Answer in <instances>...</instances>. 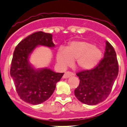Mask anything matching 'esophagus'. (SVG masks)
Listing matches in <instances>:
<instances>
[{
    "instance_id": "34e87169",
    "label": "esophagus",
    "mask_w": 127,
    "mask_h": 127,
    "mask_svg": "<svg viewBox=\"0 0 127 127\" xmlns=\"http://www.w3.org/2000/svg\"><path fill=\"white\" fill-rule=\"evenodd\" d=\"M72 75H73V73H71L70 71H66L63 77V78H68L69 77L71 76Z\"/></svg>"
}]
</instances>
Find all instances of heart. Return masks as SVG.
I'll list each match as a JSON object with an SVG mask.
<instances>
[{
	"label": "heart",
	"mask_w": 127,
	"mask_h": 127,
	"mask_svg": "<svg viewBox=\"0 0 127 127\" xmlns=\"http://www.w3.org/2000/svg\"><path fill=\"white\" fill-rule=\"evenodd\" d=\"M100 49L85 41H73L66 48L61 47L56 54V61L61 68H64L76 60L79 69L88 70L96 66L102 58Z\"/></svg>",
	"instance_id": "heart-1"
}]
</instances>
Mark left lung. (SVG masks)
Returning a JSON list of instances; mask_svg holds the SVG:
<instances>
[{
  "instance_id": "1",
  "label": "left lung",
  "mask_w": 127,
  "mask_h": 127,
  "mask_svg": "<svg viewBox=\"0 0 127 127\" xmlns=\"http://www.w3.org/2000/svg\"><path fill=\"white\" fill-rule=\"evenodd\" d=\"M104 55L94 68L76 73L80 83L75 90V95L80 102L95 105L102 102L110 94L118 75V63L116 52L106 41Z\"/></svg>"
}]
</instances>
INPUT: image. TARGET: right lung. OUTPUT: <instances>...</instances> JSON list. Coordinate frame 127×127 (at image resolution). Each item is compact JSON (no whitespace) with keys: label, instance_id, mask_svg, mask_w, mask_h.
<instances>
[{"label":"right lung","instance_id":"obj_1","mask_svg":"<svg viewBox=\"0 0 127 127\" xmlns=\"http://www.w3.org/2000/svg\"><path fill=\"white\" fill-rule=\"evenodd\" d=\"M38 45L53 47L52 35L38 32L21 40L13 53L10 74L19 97L25 102L36 105L52 95L64 73H56L48 68L35 69L28 63V57Z\"/></svg>","mask_w":127,"mask_h":127}]
</instances>
